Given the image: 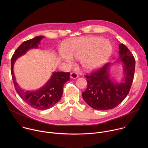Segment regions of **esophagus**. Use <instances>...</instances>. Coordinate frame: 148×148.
Masks as SVG:
<instances>
[{"label":"esophagus","mask_w":148,"mask_h":148,"mask_svg":"<svg viewBox=\"0 0 148 148\" xmlns=\"http://www.w3.org/2000/svg\"><path fill=\"white\" fill-rule=\"evenodd\" d=\"M78 77V75L76 73L73 72V73H70V78H71L73 79H76Z\"/></svg>","instance_id":"obj_1"}]
</instances>
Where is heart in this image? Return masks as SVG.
Segmentation results:
<instances>
[{
  "label": "heart",
  "instance_id": "obj_1",
  "mask_svg": "<svg viewBox=\"0 0 148 148\" xmlns=\"http://www.w3.org/2000/svg\"><path fill=\"white\" fill-rule=\"evenodd\" d=\"M67 51L62 50L61 59L67 62L73 57L80 59L83 69L90 71L95 70L107 61L112 53L110 42L100 36L81 37L73 40L67 45Z\"/></svg>",
  "mask_w": 148,
  "mask_h": 148
}]
</instances>
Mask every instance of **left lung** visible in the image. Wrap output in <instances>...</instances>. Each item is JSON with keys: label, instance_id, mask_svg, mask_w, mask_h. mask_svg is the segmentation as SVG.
I'll list each match as a JSON object with an SVG mask.
<instances>
[{"label": "left lung", "instance_id": "left-lung-1", "mask_svg": "<svg viewBox=\"0 0 148 148\" xmlns=\"http://www.w3.org/2000/svg\"><path fill=\"white\" fill-rule=\"evenodd\" d=\"M115 63H121L123 78L118 82L111 77L110 67L114 63H107L99 70L86 75L87 86L82 94L85 102L92 108L100 111L112 109L127 96L134 77L135 58L125 45H119V57Z\"/></svg>", "mask_w": 148, "mask_h": 148}]
</instances>
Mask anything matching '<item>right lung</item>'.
Listing matches in <instances>:
<instances>
[{
  "label": "right lung",
  "instance_id": "add662e5",
  "mask_svg": "<svg viewBox=\"0 0 148 148\" xmlns=\"http://www.w3.org/2000/svg\"><path fill=\"white\" fill-rule=\"evenodd\" d=\"M43 38L45 36H38L24 41L16 50L11 60V73L17 93L26 103L38 110L49 109L57 103L62 97L65 83L70 79L69 72H53L45 85L35 91L25 90L21 88L17 82L13 71L15 61L29 50L37 49Z\"/></svg>",
  "mask_w": 148,
  "mask_h": 148
}]
</instances>
